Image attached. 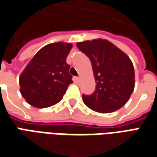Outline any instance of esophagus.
Returning <instances> with one entry per match:
<instances>
[{
	"label": "esophagus",
	"mask_w": 157,
	"mask_h": 157,
	"mask_svg": "<svg viewBox=\"0 0 157 157\" xmlns=\"http://www.w3.org/2000/svg\"><path fill=\"white\" fill-rule=\"evenodd\" d=\"M75 80H76V82H78H78H80L81 81V78L78 77V78H75Z\"/></svg>",
	"instance_id": "obj_1"
}]
</instances>
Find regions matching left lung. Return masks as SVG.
<instances>
[{"mask_svg":"<svg viewBox=\"0 0 157 157\" xmlns=\"http://www.w3.org/2000/svg\"><path fill=\"white\" fill-rule=\"evenodd\" d=\"M77 47L90 60L97 83L91 95H82L85 105L102 113L120 109L134 90V67L130 58L108 40L79 42Z\"/></svg>","mask_w":157,"mask_h":157,"instance_id":"left-lung-1","label":"left lung"}]
</instances>
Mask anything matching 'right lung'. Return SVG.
I'll use <instances>...</instances> for the list:
<instances>
[{"instance_id": "obj_1", "label": "right lung", "mask_w": 157, "mask_h": 157, "mask_svg": "<svg viewBox=\"0 0 157 157\" xmlns=\"http://www.w3.org/2000/svg\"><path fill=\"white\" fill-rule=\"evenodd\" d=\"M72 44L59 42L42 48L19 76L20 93L36 108H48L62 99L70 84V66L66 62Z\"/></svg>"}]
</instances>
